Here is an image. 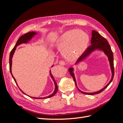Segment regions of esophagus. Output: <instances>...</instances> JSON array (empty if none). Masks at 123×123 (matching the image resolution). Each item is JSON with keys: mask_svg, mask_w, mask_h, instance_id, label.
Segmentation results:
<instances>
[{"mask_svg": "<svg viewBox=\"0 0 123 123\" xmlns=\"http://www.w3.org/2000/svg\"><path fill=\"white\" fill-rule=\"evenodd\" d=\"M59 64L62 65V66H64V65H66V62L64 61H61L60 62H59Z\"/></svg>", "mask_w": 123, "mask_h": 123, "instance_id": "34e87169", "label": "esophagus"}]
</instances>
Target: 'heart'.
<instances>
[{"label": "heart", "instance_id": "obj_1", "mask_svg": "<svg viewBox=\"0 0 123 123\" xmlns=\"http://www.w3.org/2000/svg\"><path fill=\"white\" fill-rule=\"evenodd\" d=\"M87 33L79 30H70L63 33L53 43L54 47L62 51L64 56L70 61L79 58L86 51L90 43Z\"/></svg>", "mask_w": 123, "mask_h": 123}]
</instances>
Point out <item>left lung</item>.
I'll list each match as a JSON object with an SVG mask.
<instances>
[{"mask_svg":"<svg viewBox=\"0 0 123 123\" xmlns=\"http://www.w3.org/2000/svg\"><path fill=\"white\" fill-rule=\"evenodd\" d=\"M91 45L89 46L87 50H86L85 52L81 55L77 59L76 62L75 63V65H77L79 64V62L84 61L85 59H86L93 52L95 51V50H100L103 51L104 53L106 55L108 58V61L109 62V64L110 66V68L111 70V73H112V77H111V79L109 82L105 87H104L101 90H100L98 91L94 92H92V93H89V92H85L78 88L77 86V84L75 80V75H74V74L73 73L74 71V68H69V72L70 74V75L72 76L73 79L74 80V82H75V85L78 89L79 91H80L81 93H82L83 94H87V95H94V94H97L99 93L102 92L103 90H105V89L108 86L109 84L111 83V81H112L113 76H114V63H113V54L112 50H111V47L109 43L108 42L107 39H106L105 38L103 37L102 35H100L99 33L95 31L92 30V38L91 39Z\"/></svg>","mask_w":123,"mask_h":123,"instance_id":"left-lung-1","label":"left lung"}]
</instances>
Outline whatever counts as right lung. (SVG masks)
Returning a JSON list of instances; mask_svg holds the SVG:
<instances>
[{
  "label": "right lung",
  "mask_w": 123,
  "mask_h": 123,
  "mask_svg": "<svg viewBox=\"0 0 123 123\" xmlns=\"http://www.w3.org/2000/svg\"><path fill=\"white\" fill-rule=\"evenodd\" d=\"M37 34V32H28L27 33H26V34H25L24 35H23L22 36H21L19 38V39H18L17 42L15 44V46H14L13 49L12 50V51H11V52H10V57H9V63H10V72H11V75H12L13 78L14 80H15V83L16 84V85H17V86L18 87V86L16 83V80L15 78L14 77V76H13V74L12 73V70H11V69H12V57H13V54L15 52V51L16 49V47H17L18 46L20 45V44H22V43H28L29 41L30 40L32 37H33L35 35ZM53 66V65L52 66V67ZM50 75L52 78V79L53 80L54 83V85H55V90H54V91L53 92V93L52 94L48 96H46V97H44V98H35V97H31V96H30V97L31 98H35V99H43V98H51L53 96H54L56 93L57 92V90H58V87H57V83L56 81H55L54 79V77L52 75V74H51V70H50ZM20 91L23 93L24 94L27 95L24 92L22 91L21 90Z\"/></svg>",
  "instance_id": "right-lung-1"
}]
</instances>
